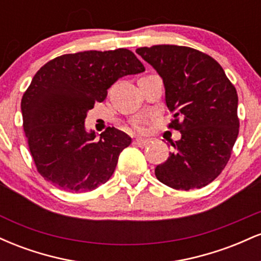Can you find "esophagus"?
<instances>
[{
	"instance_id": "obj_1",
	"label": "esophagus",
	"mask_w": 261,
	"mask_h": 261,
	"mask_svg": "<svg viewBox=\"0 0 261 261\" xmlns=\"http://www.w3.org/2000/svg\"><path fill=\"white\" fill-rule=\"evenodd\" d=\"M149 143V140H145V139H136L134 141V145L139 146V147H145Z\"/></svg>"
}]
</instances>
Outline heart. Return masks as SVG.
Segmentation results:
<instances>
[{
  "mask_svg": "<svg viewBox=\"0 0 261 261\" xmlns=\"http://www.w3.org/2000/svg\"><path fill=\"white\" fill-rule=\"evenodd\" d=\"M135 127H136L137 130L142 131V130H143V121H142V120H139V121H137L136 124H135Z\"/></svg>",
  "mask_w": 261,
  "mask_h": 261,
  "instance_id": "1",
  "label": "heart"
}]
</instances>
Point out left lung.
I'll return each mask as SVG.
<instances>
[{"instance_id":"8db88e82","label":"left lung","mask_w":261,"mask_h":261,"mask_svg":"<svg viewBox=\"0 0 261 261\" xmlns=\"http://www.w3.org/2000/svg\"><path fill=\"white\" fill-rule=\"evenodd\" d=\"M136 54L163 80L166 104L175 112L169 126L181 134L155 176L176 190L206 187L224 169L238 136L234 86L216 60L191 47L154 45Z\"/></svg>"}]
</instances>
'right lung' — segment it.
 <instances>
[{
  "label": "right lung",
  "mask_w": 261,
  "mask_h": 261,
  "mask_svg": "<svg viewBox=\"0 0 261 261\" xmlns=\"http://www.w3.org/2000/svg\"><path fill=\"white\" fill-rule=\"evenodd\" d=\"M145 67L133 51L66 54L45 64L23 94V128L38 172L70 193H87L110 179L131 137L108 127L95 140L87 130V113L107 98L120 77Z\"/></svg>",
  "instance_id": "add662e5"
}]
</instances>
